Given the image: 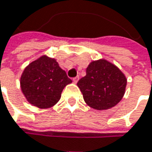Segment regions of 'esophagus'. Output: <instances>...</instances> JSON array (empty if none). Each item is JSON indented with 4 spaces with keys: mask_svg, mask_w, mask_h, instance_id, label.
Instances as JSON below:
<instances>
[{
    "mask_svg": "<svg viewBox=\"0 0 152 152\" xmlns=\"http://www.w3.org/2000/svg\"><path fill=\"white\" fill-rule=\"evenodd\" d=\"M78 80H79V76H76V77L73 78V82H74L75 83H76L78 82Z\"/></svg>",
    "mask_w": 152,
    "mask_h": 152,
    "instance_id": "esophagus-1",
    "label": "esophagus"
}]
</instances>
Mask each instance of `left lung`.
I'll return each instance as SVG.
<instances>
[{"label": "left lung", "instance_id": "1", "mask_svg": "<svg viewBox=\"0 0 152 152\" xmlns=\"http://www.w3.org/2000/svg\"><path fill=\"white\" fill-rule=\"evenodd\" d=\"M126 85L125 75L105 59L91 61L86 69V76L77 83L85 103L99 111L116 106L125 94Z\"/></svg>", "mask_w": 152, "mask_h": 152}]
</instances>
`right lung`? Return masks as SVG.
I'll return each mask as SVG.
<instances>
[{"label":"right lung","instance_id":"obj_1","mask_svg":"<svg viewBox=\"0 0 152 152\" xmlns=\"http://www.w3.org/2000/svg\"><path fill=\"white\" fill-rule=\"evenodd\" d=\"M71 83L56 60L46 54L25 67L20 77L23 96L31 105L40 109L57 104L63 89Z\"/></svg>","mask_w":152,"mask_h":152}]
</instances>
